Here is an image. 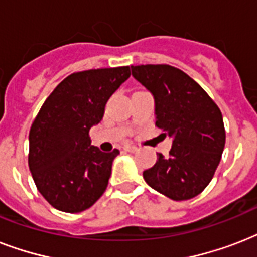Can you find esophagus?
<instances>
[{
	"mask_svg": "<svg viewBox=\"0 0 257 257\" xmlns=\"http://www.w3.org/2000/svg\"><path fill=\"white\" fill-rule=\"evenodd\" d=\"M124 151H126V152H136L137 147H136V145L128 144V145H125V147H124Z\"/></svg>",
	"mask_w": 257,
	"mask_h": 257,
	"instance_id": "1",
	"label": "esophagus"
}]
</instances>
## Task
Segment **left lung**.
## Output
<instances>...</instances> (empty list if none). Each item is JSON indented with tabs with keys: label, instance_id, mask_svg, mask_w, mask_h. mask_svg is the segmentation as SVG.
<instances>
[{
	"label": "left lung",
	"instance_id": "8db88e82",
	"mask_svg": "<svg viewBox=\"0 0 257 257\" xmlns=\"http://www.w3.org/2000/svg\"><path fill=\"white\" fill-rule=\"evenodd\" d=\"M132 76L155 97L156 126L173 137L169 156L157 153L144 171L149 187L181 201L211 183L225 145L223 114L216 102L183 70L167 64L137 65Z\"/></svg>",
	"mask_w": 257,
	"mask_h": 257
}]
</instances>
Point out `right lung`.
<instances>
[{
    "mask_svg": "<svg viewBox=\"0 0 257 257\" xmlns=\"http://www.w3.org/2000/svg\"><path fill=\"white\" fill-rule=\"evenodd\" d=\"M131 76L129 66L76 72L50 93L29 132V169L44 199L58 211L90 208L108 187L118 149L101 152L89 131Z\"/></svg>",
    "mask_w": 257,
    "mask_h": 257,
    "instance_id": "add662e5",
    "label": "right lung"
}]
</instances>
